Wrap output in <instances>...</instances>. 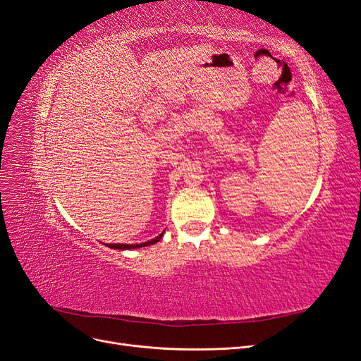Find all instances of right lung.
Here are the masks:
<instances>
[{"label": "right lung", "mask_w": 361, "mask_h": 361, "mask_svg": "<svg viewBox=\"0 0 361 361\" xmlns=\"http://www.w3.org/2000/svg\"><path fill=\"white\" fill-rule=\"evenodd\" d=\"M164 233V232H162ZM162 233L158 235L155 239H152V241H147V243H143V244H106V247L110 248H116V250H133V248H140V247H146V245H152L158 243L159 239L162 238Z\"/></svg>", "instance_id": "add662e5"}]
</instances>
